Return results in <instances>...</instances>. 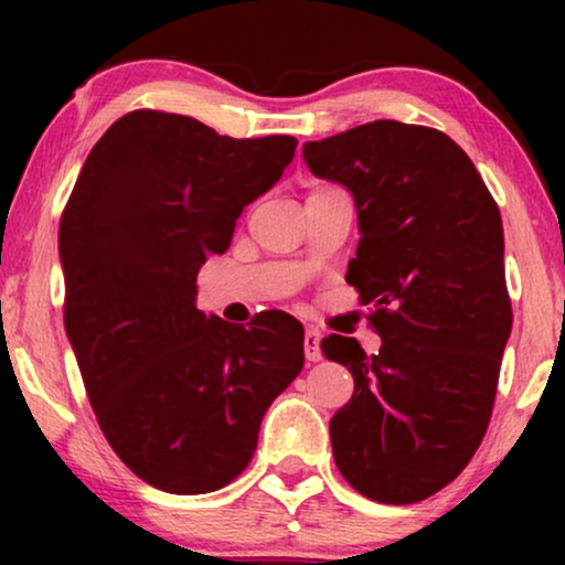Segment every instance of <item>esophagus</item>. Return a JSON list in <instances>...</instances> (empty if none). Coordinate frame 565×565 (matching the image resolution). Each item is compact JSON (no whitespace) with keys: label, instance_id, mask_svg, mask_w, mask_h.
Segmentation results:
<instances>
[{"label":"esophagus","instance_id":"34e87169","mask_svg":"<svg viewBox=\"0 0 565 565\" xmlns=\"http://www.w3.org/2000/svg\"><path fill=\"white\" fill-rule=\"evenodd\" d=\"M321 337H319V331H313V329H308L306 334H303V352H306V360L308 362H319L321 360Z\"/></svg>","mask_w":565,"mask_h":565}]
</instances>
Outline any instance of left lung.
Instances as JSON below:
<instances>
[{"mask_svg": "<svg viewBox=\"0 0 565 565\" xmlns=\"http://www.w3.org/2000/svg\"><path fill=\"white\" fill-rule=\"evenodd\" d=\"M316 177L350 192L360 244L347 282L370 303L377 354L329 334L354 377L329 422L352 489L414 504L458 478L481 445L512 331L499 207L468 153L435 128L375 120L308 141Z\"/></svg>", "mask_w": 565, "mask_h": 565, "instance_id": "1", "label": "left lung"}]
</instances>
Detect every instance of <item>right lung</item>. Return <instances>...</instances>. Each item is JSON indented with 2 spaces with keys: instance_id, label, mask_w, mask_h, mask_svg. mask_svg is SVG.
<instances>
[{
  "instance_id": "right-lung-1",
  "label": "right lung",
  "mask_w": 565,
  "mask_h": 565,
  "mask_svg": "<svg viewBox=\"0 0 565 565\" xmlns=\"http://www.w3.org/2000/svg\"><path fill=\"white\" fill-rule=\"evenodd\" d=\"M292 136L231 138L136 110L84 161L61 218L64 327L99 429L153 489L207 493L242 473L267 408L303 370V327L198 311V273L296 157Z\"/></svg>"
}]
</instances>
